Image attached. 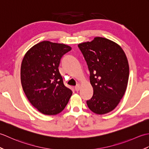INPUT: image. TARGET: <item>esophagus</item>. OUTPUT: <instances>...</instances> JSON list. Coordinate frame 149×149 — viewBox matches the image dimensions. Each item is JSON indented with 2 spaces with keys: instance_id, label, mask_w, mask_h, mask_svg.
<instances>
[{
  "instance_id": "1",
  "label": "esophagus",
  "mask_w": 149,
  "mask_h": 149,
  "mask_svg": "<svg viewBox=\"0 0 149 149\" xmlns=\"http://www.w3.org/2000/svg\"><path fill=\"white\" fill-rule=\"evenodd\" d=\"M80 90V85L79 84H77V86L75 87V90L76 91H78Z\"/></svg>"
}]
</instances>
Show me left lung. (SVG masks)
<instances>
[{"label": "left lung", "mask_w": 149, "mask_h": 149, "mask_svg": "<svg viewBox=\"0 0 149 149\" xmlns=\"http://www.w3.org/2000/svg\"><path fill=\"white\" fill-rule=\"evenodd\" d=\"M90 71L93 95L86 101L89 109L98 115L111 111L118 105L127 88L129 67L124 52L118 44L96 37L80 43Z\"/></svg>", "instance_id": "8db88e82"}]
</instances>
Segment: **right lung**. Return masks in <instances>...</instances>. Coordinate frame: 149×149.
I'll list each match as a JSON object with an SVG mask.
<instances>
[{"instance_id":"add662e5","label":"right lung","mask_w":149,"mask_h":149,"mask_svg":"<svg viewBox=\"0 0 149 149\" xmlns=\"http://www.w3.org/2000/svg\"><path fill=\"white\" fill-rule=\"evenodd\" d=\"M70 50L65 44L43 41L28 50L22 60L24 91L31 104L44 115L61 113L72 95L58 69L62 56Z\"/></svg>"}]
</instances>
